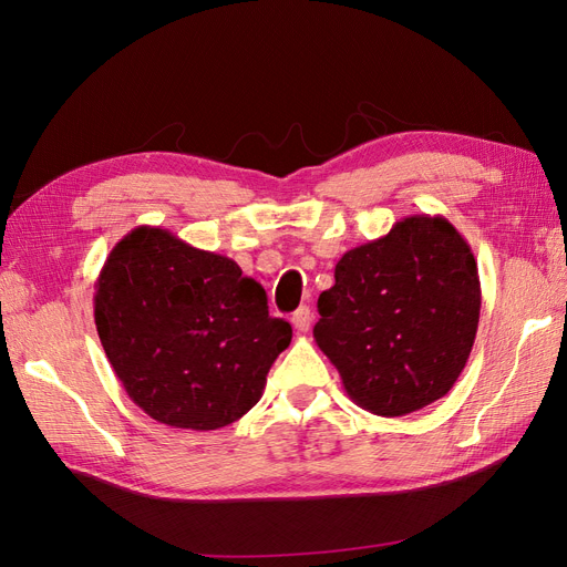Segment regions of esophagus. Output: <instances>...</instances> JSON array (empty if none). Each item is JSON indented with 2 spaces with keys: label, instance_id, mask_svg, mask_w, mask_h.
I'll list each match as a JSON object with an SVG mask.
<instances>
[{
  "label": "esophagus",
  "instance_id": "esophagus-1",
  "mask_svg": "<svg viewBox=\"0 0 567 567\" xmlns=\"http://www.w3.org/2000/svg\"><path fill=\"white\" fill-rule=\"evenodd\" d=\"M293 326H296V331L298 333H305V331H310V323H312V312H310V307H300V310L293 315Z\"/></svg>",
  "mask_w": 567,
  "mask_h": 567
}]
</instances>
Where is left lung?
Returning <instances> with one entry per match:
<instances>
[{"label":"left lung","mask_w":567,"mask_h":567,"mask_svg":"<svg viewBox=\"0 0 567 567\" xmlns=\"http://www.w3.org/2000/svg\"><path fill=\"white\" fill-rule=\"evenodd\" d=\"M480 277L466 238L442 215H409L336 265L315 340L348 398L404 416L444 398L473 350Z\"/></svg>","instance_id":"8db88e82"}]
</instances>
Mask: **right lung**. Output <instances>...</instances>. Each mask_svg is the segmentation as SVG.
Masks as SVG:
<instances>
[{
	"mask_svg": "<svg viewBox=\"0 0 567 567\" xmlns=\"http://www.w3.org/2000/svg\"><path fill=\"white\" fill-rule=\"evenodd\" d=\"M94 321L130 400L186 431L241 419L293 338L234 260L161 227H136L113 246L94 284Z\"/></svg>",
	"mask_w": 567,
	"mask_h": 567,
	"instance_id": "1",
	"label": "right lung"
}]
</instances>
